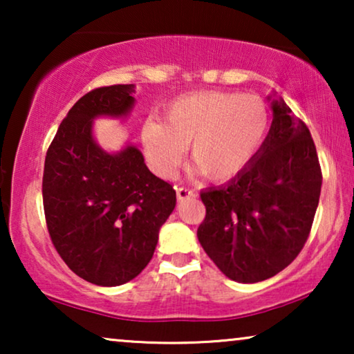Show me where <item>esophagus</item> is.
<instances>
[{
	"mask_svg": "<svg viewBox=\"0 0 354 354\" xmlns=\"http://www.w3.org/2000/svg\"><path fill=\"white\" fill-rule=\"evenodd\" d=\"M196 196L195 190H192V188H187V187H178L177 188V200L178 201H183L187 200V198H193Z\"/></svg>",
	"mask_w": 354,
	"mask_h": 354,
	"instance_id": "34e87169",
	"label": "esophagus"
}]
</instances>
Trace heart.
I'll return each mask as SVG.
<instances>
[{"label": "heart", "instance_id": "1", "mask_svg": "<svg viewBox=\"0 0 354 354\" xmlns=\"http://www.w3.org/2000/svg\"><path fill=\"white\" fill-rule=\"evenodd\" d=\"M264 101L235 91H196L174 100L164 124L143 125L145 151L161 176H172L190 147V159L214 182L239 176L258 153L268 132Z\"/></svg>", "mask_w": 354, "mask_h": 354}]
</instances>
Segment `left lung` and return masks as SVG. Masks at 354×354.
<instances>
[{"mask_svg":"<svg viewBox=\"0 0 354 354\" xmlns=\"http://www.w3.org/2000/svg\"><path fill=\"white\" fill-rule=\"evenodd\" d=\"M248 166L225 185L201 192L198 240L227 277L254 283L283 270L311 232L322 172L311 132L283 100Z\"/></svg>","mask_w":354,"mask_h":354,"instance_id":"8db88e82","label":"left lung"}]
</instances>
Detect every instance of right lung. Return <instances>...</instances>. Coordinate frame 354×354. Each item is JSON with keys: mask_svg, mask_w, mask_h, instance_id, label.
I'll return each mask as SVG.
<instances>
[{"mask_svg": "<svg viewBox=\"0 0 354 354\" xmlns=\"http://www.w3.org/2000/svg\"><path fill=\"white\" fill-rule=\"evenodd\" d=\"M132 91L111 85L82 96L57 129L43 171L53 245L72 272L101 287L122 285L147 268L176 207V190L149 172L138 148L111 154L93 140V119L127 114Z\"/></svg>", "mask_w": 354, "mask_h": 354, "instance_id": "obj_1", "label": "right lung"}]
</instances>
